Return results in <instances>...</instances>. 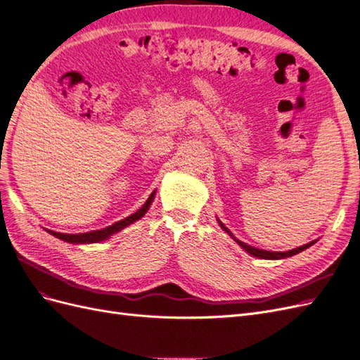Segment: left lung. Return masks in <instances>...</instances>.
Masks as SVG:
<instances>
[{
	"label": "left lung",
	"instance_id": "1",
	"mask_svg": "<svg viewBox=\"0 0 360 360\" xmlns=\"http://www.w3.org/2000/svg\"><path fill=\"white\" fill-rule=\"evenodd\" d=\"M217 222H219L222 230H224L226 234H230V236L234 238V240H236V243H238V246H242L248 254H250L252 257H257V258H263V259H284V258H288V257H292V255H296V254L302 252V250L308 249L309 246H312L315 242H317V240H312V242H309V243H307V245H303V246H299V248H296V249L285 250V252H278V250H264V249H258V248H254V246L243 243L242 240H238V238H236V237L233 236V233H231L230 230H228V228H226L219 219H217Z\"/></svg>",
	"mask_w": 360,
	"mask_h": 360
}]
</instances>
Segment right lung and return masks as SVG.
Wrapping results in <instances>:
<instances>
[{
  "instance_id": "1",
  "label": "right lung",
  "mask_w": 360,
  "mask_h": 360,
  "mask_svg": "<svg viewBox=\"0 0 360 360\" xmlns=\"http://www.w3.org/2000/svg\"><path fill=\"white\" fill-rule=\"evenodd\" d=\"M155 197H156V191L151 192V195H150V197L147 198L146 204H144L143 207H141V209H139L138 212L132 213V214H130V216L124 217V219L118 221V222H115V224H112V225H110V226L102 228V230L89 231V233H81V234H63V233L51 231V230H46V231H48L49 234H52L53 237L60 238V240H64V242H68V243H73V245H89V243H99V242H103V240H106V238H110L112 234H117V233H120V231L123 230V228L129 226L130 224H134V222H136L138 219H141V217H143V216H144V214L148 212L150 205H151V202H153Z\"/></svg>"
}]
</instances>
